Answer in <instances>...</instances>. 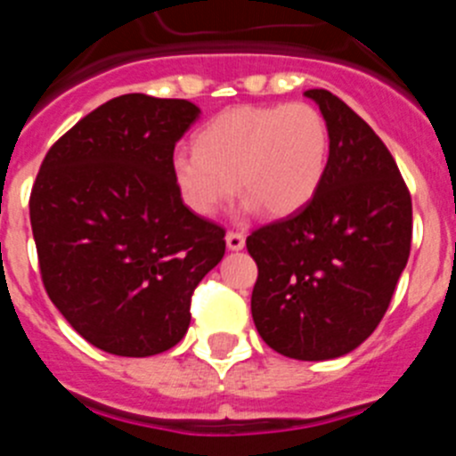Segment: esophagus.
Returning <instances> with one entry per match:
<instances>
[{
  "mask_svg": "<svg viewBox=\"0 0 456 456\" xmlns=\"http://www.w3.org/2000/svg\"><path fill=\"white\" fill-rule=\"evenodd\" d=\"M225 244H228V248H231V251H241V248H244V244H247V237H244V232L228 231L225 232Z\"/></svg>",
  "mask_w": 456,
  "mask_h": 456,
  "instance_id": "obj_1",
  "label": "esophagus"
}]
</instances>
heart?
<instances>
[{
    "mask_svg": "<svg viewBox=\"0 0 456 456\" xmlns=\"http://www.w3.org/2000/svg\"><path fill=\"white\" fill-rule=\"evenodd\" d=\"M193 151L171 157L173 184L191 212L215 216L240 184L248 208L289 216L320 189L329 130L305 102L240 104L208 120Z\"/></svg>",
    "mask_w": 456,
    "mask_h": 456,
    "instance_id": "heart-1",
    "label": "heart"
}]
</instances>
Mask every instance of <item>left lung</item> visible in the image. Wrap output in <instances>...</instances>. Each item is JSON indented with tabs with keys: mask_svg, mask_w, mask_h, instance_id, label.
Masks as SVG:
<instances>
[{
	"mask_svg": "<svg viewBox=\"0 0 456 456\" xmlns=\"http://www.w3.org/2000/svg\"><path fill=\"white\" fill-rule=\"evenodd\" d=\"M329 130L320 189L299 212L247 237L257 265L251 313L273 352L326 361L384 320L413 235L411 193L386 143L324 88L305 91Z\"/></svg>",
	"mask_w": 456,
	"mask_h": 456,
	"instance_id": "left-lung-1",
	"label": "left lung"
}]
</instances>
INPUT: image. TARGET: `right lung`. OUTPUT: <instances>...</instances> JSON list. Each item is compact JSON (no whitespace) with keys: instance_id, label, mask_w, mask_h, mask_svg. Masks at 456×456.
Returning <instances> with one entry per match:
<instances>
[{"instance_id":"right-lung-1","label":"right lung","mask_w":456,"mask_h":456,"mask_svg":"<svg viewBox=\"0 0 456 456\" xmlns=\"http://www.w3.org/2000/svg\"><path fill=\"white\" fill-rule=\"evenodd\" d=\"M189 100L127 93L75 123L40 164L29 196L43 285L102 352L155 356L191 322V294L225 253V231L193 215L171 178Z\"/></svg>"}]
</instances>
